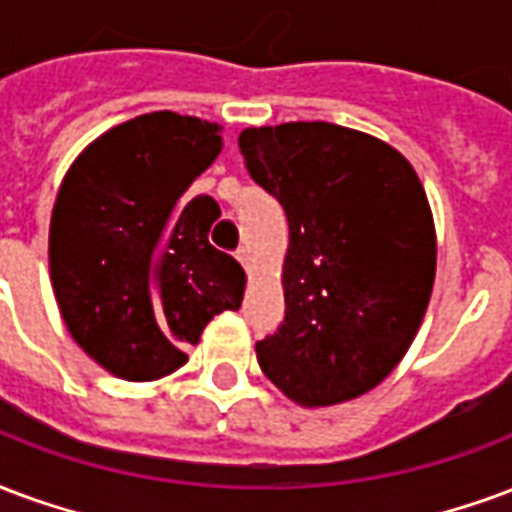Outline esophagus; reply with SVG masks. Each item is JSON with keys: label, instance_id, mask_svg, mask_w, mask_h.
Segmentation results:
<instances>
[{"label": "esophagus", "instance_id": "esophagus-1", "mask_svg": "<svg viewBox=\"0 0 512 512\" xmlns=\"http://www.w3.org/2000/svg\"><path fill=\"white\" fill-rule=\"evenodd\" d=\"M236 257H238V263L249 271V266H252V252H249V246H241V249L236 252Z\"/></svg>", "mask_w": 512, "mask_h": 512}]
</instances>
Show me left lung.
Wrapping results in <instances>:
<instances>
[{"label": "left lung", "mask_w": 512, "mask_h": 512, "mask_svg": "<svg viewBox=\"0 0 512 512\" xmlns=\"http://www.w3.org/2000/svg\"><path fill=\"white\" fill-rule=\"evenodd\" d=\"M238 149L290 225L285 320L257 363L301 407L358 399L399 366L429 306L426 189L401 151L328 121L246 127Z\"/></svg>", "instance_id": "8db88e82"}]
</instances>
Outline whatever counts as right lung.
<instances>
[{
	"label": "right lung",
	"mask_w": 512,
	"mask_h": 512,
	"mask_svg": "<svg viewBox=\"0 0 512 512\" xmlns=\"http://www.w3.org/2000/svg\"><path fill=\"white\" fill-rule=\"evenodd\" d=\"M222 127L154 111L92 140L64 173L48 266L67 331L121 380L151 382L187 363V344L244 301L246 274L208 244L211 198L176 214L222 151Z\"/></svg>",
	"instance_id": "add662e5"
}]
</instances>
